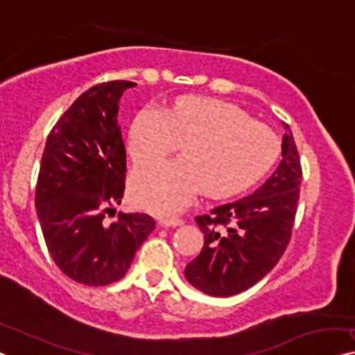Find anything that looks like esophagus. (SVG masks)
<instances>
[{"instance_id":"34e87169","label":"esophagus","mask_w":355,"mask_h":355,"mask_svg":"<svg viewBox=\"0 0 355 355\" xmlns=\"http://www.w3.org/2000/svg\"><path fill=\"white\" fill-rule=\"evenodd\" d=\"M184 223V221L182 218H162L159 220V226H162V228H175V226H182Z\"/></svg>"}]
</instances>
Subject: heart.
I'll list each match as a JSON object with an SVG mask.
<instances>
[{
	"mask_svg": "<svg viewBox=\"0 0 355 355\" xmlns=\"http://www.w3.org/2000/svg\"><path fill=\"white\" fill-rule=\"evenodd\" d=\"M182 144V159L132 172L130 194L140 207L168 215L187 207L200 189L214 198L241 193L272 167L280 153L272 129L236 105L205 97H182L168 111L141 110L130 125L127 151L135 164H145Z\"/></svg>",
	"mask_w": 355,
	"mask_h": 355,
	"instance_id": "1",
	"label": "heart"
}]
</instances>
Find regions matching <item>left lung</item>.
Listing matches in <instances>:
<instances>
[{"label":"left lung","instance_id":"8db88e82","mask_svg":"<svg viewBox=\"0 0 355 355\" xmlns=\"http://www.w3.org/2000/svg\"><path fill=\"white\" fill-rule=\"evenodd\" d=\"M282 161L255 193L196 216L204 247L184 268L194 288L232 296L250 288L276 266L292 234L301 166L292 130L284 124Z\"/></svg>","mask_w":355,"mask_h":355}]
</instances>
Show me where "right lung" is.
Segmentation results:
<instances>
[{
    "label": "right lung",
    "instance_id": "1",
    "mask_svg": "<svg viewBox=\"0 0 355 355\" xmlns=\"http://www.w3.org/2000/svg\"><path fill=\"white\" fill-rule=\"evenodd\" d=\"M130 81L94 86L73 102L47 137L36 184V214L47 250L63 274L89 287L113 284L155 230L146 214H105L124 194L125 146L118 111Z\"/></svg>",
    "mask_w": 355,
    "mask_h": 355
}]
</instances>
